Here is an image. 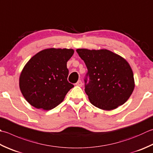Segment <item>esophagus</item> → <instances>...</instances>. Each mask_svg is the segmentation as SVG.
<instances>
[{
  "mask_svg": "<svg viewBox=\"0 0 153 153\" xmlns=\"http://www.w3.org/2000/svg\"><path fill=\"white\" fill-rule=\"evenodd\" d=\"M76 85L77 86L82 87V85H83L82 82V81H81V80H78V82H77L76 83Z\"/></svg>",
  "mask_w": 153,
  "mask_h": 153,
  "instance_id": "obj_1",
  "label": "esophagus"
}]
</instances>
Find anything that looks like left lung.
I'll return each instance as SVG.
<instances>
[{"label":"left lung","mask_w":153,"mask_h":153,"mask_svg":"<svg viewBox=\"0 0 153 153\" xmlns=\"http://www.w3.org/2000/svg\"><path fill=\"white\" fill-rule=\"evenodd\" d=\"M76 52L88 68L85 91L91 103L109 111L126 102L134 88L128 63L108 50L77 49Z\"/></svg>","instance_id":"8db88e82"}]
</instances>
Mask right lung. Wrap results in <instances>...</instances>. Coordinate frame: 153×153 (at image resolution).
Masks as SVG:
<instances>
[{"mask_svg":"<svg viewBox=\"0 0 153 153\" xmlns=\"http://www.w3.org/2000/svg\"><path fill=\"white\" fill-rule=\"evenodd\" d=\"M74 53L73 49H45L27 62L20 76L19 85L31 105L50 110L62 102L74 87L68 81L67 68V62Z\"/></svg>","mask_w":153,"mask_h":153,"instance_id":"right-lung-1","label":"right lung"}]
</instances>
